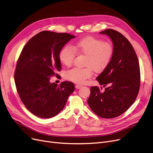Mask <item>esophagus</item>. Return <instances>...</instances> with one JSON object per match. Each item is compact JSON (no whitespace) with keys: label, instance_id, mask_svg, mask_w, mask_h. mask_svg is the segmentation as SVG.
I'll use <instances>...</instances> for the list:
<instances>
[{"label":"esophagus","instance_id":"esophagus-1","mask_svg":"<svg viewBox=\"0 0 153 153\" xmlns=\"http://www.w3.org/2000/svg\"><path fill=\"white\" fill-rule=\"evenodd\" d=\"M76 88L77 89H80V88H81L82 87V85H78V84H77V85H76Z\"/></svg>","mask_w":153,"mask_h":153}]
</instances>
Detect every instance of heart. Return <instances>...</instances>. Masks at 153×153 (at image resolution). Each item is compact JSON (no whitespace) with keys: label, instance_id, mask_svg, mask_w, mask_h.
Returning a JSON list of instances; mask_svg holds the SVG:
<instances>
[{"label":"heart","instance_id":"heart-1","mask_svg":"<svg viewBox=\"0 0 153 153\" xmlns=\"http://www.w3.org/2000/svg\"><path fill=\"white\" fill-rule=\"evenodd\" d=\"M76 53L86 56L85 68H73L65 73V78L77 84H84L93 75L94 71L101 72L108 66L114 54L111 42L92 36L77 40L72 47L63 46L59 52V61L64 66H71L76 57Z\"/></svg>","mask_w":153,"mask_h":153}]
</instances>
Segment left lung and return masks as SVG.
<instances>
[{
    "instance_id": "obj_1",
    "label": "left lung",
    "mask_w": 153,
    "mask_h": 153,
    "mask_svg": "<svg viewBox=\"0 0 153 153\" xmlns=\"http://www.w3.org/2000/svg\"><path fill=\"white\" fill-rule=\"evenodd\" d=\"M101 34L107 35L113 42L114 54L109 66L97 77L103 87L91 88L87 100L91 110L100 117L113 118L123 114L134 102L140 87V69L137 55L130 42L120 32L107 29ZM100 89H102L101 87Z\"/></svg>"
}]
</instances>
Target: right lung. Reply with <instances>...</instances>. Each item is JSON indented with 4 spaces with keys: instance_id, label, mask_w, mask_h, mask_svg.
<instances>
[{
    "instance_id": "obj_1",
    "label": "right lung",
    "mask_w": 153,
    "mask_h": 153,
    "mask_svg": "<svg viewBox=\"0 0 153 153\" xmlns=\"http://www.w3.org/2000/svg\"><path fill=\"white\" fill-rule=\"evenodd\" d=\"M75 38L66 33L43 31L32 37L23 47L17 61L14 79L17 92L26 108L33 115L50 118L63 109L74 84L50 82L61 69L59 52Z\"/></svg>"
}]
</instances>
